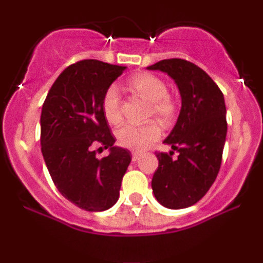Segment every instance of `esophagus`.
Masks as SVG:
<instances>
[{
  "instance_id": "1",
  "label": "esophagus",
  "mask_w": 263,
  "mask_h": 263,
  "mask_svg": "<svg viewBox=\"0 0 263 263\" xmlns=\"http://www.w3.org/2000/svg\"><path fill=\"white\" fill-rule=\"evenodd\" d=\"M140 158H141V153H138V152L132 153V161L136 162V161H138Z\"/></svg>"
}]
</instances>
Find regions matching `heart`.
Returning a JSON list of instances; mask_svg holds the SVG:
<instances>
[{
  "instance_id": "1",
  "label": "heart",
  "mask_w": 263,
  "mask_h": 263,
  "mask_svg": "<svg viewBox=\"0 0 263 263\" xmlns=\"http://www.w3.org/2000/svg\"><path fill=\"white\" fill-rule=\"evenodd\" d=\"M129 89L137 92L141 98L151 102V115H155L162 122L170 123L176 117L177 102L168 96L167 84L161 78L148 73L135 75L128 81ZM102 111L105 119L111 125L121 122V101L119 91L115 86L108 87L102 99ZM161 137V128L156 122L135 126L125 125L116 132V138L120 146L134 151H143L148 148L153 142Z\"/></svg>"
}]
</instances>
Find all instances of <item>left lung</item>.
I'll list each match as a JSON object with an SVG mask.
<instances>
[{
  "instance_id": "left-lung-1",
  "label": "left lung",
  "mask_w": 263,
  "mask_h": 263,
  "mask_svg": "<svg viewBox=\"0 0 263 263\" xmlns=\"http://www.w3.org/2000/svg\"><path fill=\"white\" fill-rule=\"evenodd\" d=\"M147 69L168 74L182 99L176 125L163 141L172 151L156 153L152 190L163 206L184 209L206 194L219 173L228 132L224 95L203 69L186 60L164 59Z\"/></svg>"
}]
</instances>
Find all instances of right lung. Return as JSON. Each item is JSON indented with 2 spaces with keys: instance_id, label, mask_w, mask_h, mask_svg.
I'll return each instance as SVG.
<instances>
[{
  "instance_id": "1",
  "label": "right lung",
  "mask_w": 263,
  "mask_h": 263,
  "mask_svg": "<svg viewBox=\"0 0 263 263\" xmlns=\"http://www.w3.org/2000/svg\"><path fill=\"white\" fill-rule=\"evenodd\" d=\"M126 70L100 60H81L54 81L42 107V155L54 184L69 201L87 211L116 204L131 152L115 146L102 111L108 87ZM110 155L99 160L93 148Z\"/></svg>"
}]
</instances>
